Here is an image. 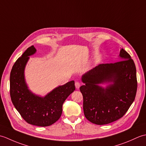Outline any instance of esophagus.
Returning a JSON list of instances; mask_svg holds the SVG:
<instances>
[{"mask_svg":"<svg viewBox=\"0 0 146 146\" xmlns=\"http://www.w3.org/2000/svg\"><path fill=\"white\" fill-rule=\"evenodd\" d=\"M75 87L76 89H78L80 87V83L78 82H75Z\"/></svg>","mask_w":146,"mask_h":146,"instance_id":"1","label":"esophagus"}]
</instances>
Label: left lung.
<instances>
[{
	"label": "left lung",
	"mask_w": 146,
	"mask_h": 146,
	"mask_svg": "<svg viewBox=\"0 0 146 146\" xmlns=\"http://www.w3.org/2000/svg\"><path fill=\"white\" fill-rule=\"evenodd\" d=\"M119 57V61L99 64L82 76L83 111L95 124H108L120 119L134 101L137 88L135 63L123 49ZM102 84L108 85L103 88Z\"/></svg>",
	"instance_id": "obj_1"
}]
</instances>
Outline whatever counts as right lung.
I'll return each mask as SVG.
<instances>
[{
	"mask_svg": "<svg viewBox=\"0 0 146 146\" xmlns=\"http://www.w3.org/2000/svg\"><path fill=\"white\" fill-rule=\"evenodd\" d=\"M36 52L34 46H31L13 65L10 75V95L12 104L24 120L29 124L46 127L60 118L64 102L75 91V82L58 86L44 97L33 93L26 83L24 70L29 56Z\"/></svg>",
	"mask_w": 146,
	"mask_h": 146,
	"instance_id": "right-lung-1",
	"label": "right lung"
}]
</instances>
